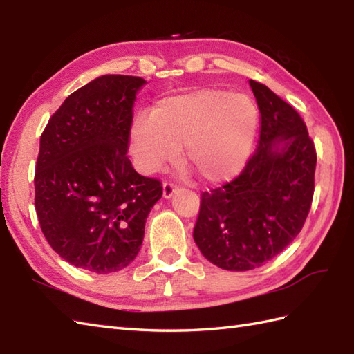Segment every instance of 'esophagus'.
Here are the masks:
<instances>
[{"label": "esophagus", "mask_w": 354, "mask_h": 354, "mask_svg": "<svg viewBox=\"0 0 354 354\" xmlns=\"http://www.w3.org/2000/svg\"><path fill=\"white\" fill-rule=\"evenodd\" d=\"M176 190H179V185H176L175 183H170V181H165L164 184H162V194H164V198H171L173 196V193H175Z\"/></svg>", "instance_id": "esophagus-1"}]
</instances>
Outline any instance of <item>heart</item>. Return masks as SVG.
I'll list each match as a JSON object with an SVG mask.
<instances>
[{"label": "heart", "mask_w": 354, "mask_h": 354, "mask_svg": "<svg viewBox=\"0 0 354 354\" xmlns=\"http://www.w3.org/2000/svg\"><path fill=\"white\" fill-rule=\"evenodd\" d=\"M260 114L245 94L202 88L156 102L149 117L131 127V152L145 173L173 161L184 145L185 160L209 183L237 176L252 153Z\"/></svg>", "instance_id": "obj_1"}]
</instances>
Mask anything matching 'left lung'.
<instances>
[{
    "label": "left lung",
    "instance_id": "8db88e82",
    "mask_svg": "<svg viewBox=\"0 0 354 354\" xmlns=\"http://www.w3.org/2000/svg\"><path fill=\"white\" fill-rule=\"evenodd\" d=\"M261 129L257 150L231 183L204 192L194 242L213 265L250 270L280 254L310 212L317 149L289 103L250 80Z\"/></svg>",
    "mask_w": 354,
    "mask_h": 354
}]
</instances>
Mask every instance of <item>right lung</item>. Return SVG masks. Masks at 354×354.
Returning a JSON list of instances; mask_svg holds the SVG:
<instances>
[{"label": "right lung", "instance_id": "right-lung-1", "mask_svg": "<svg viewBox=\"0 0 354 354\" xmlns=\"http://www.w3.org/2000/svg\"><path fill=\"white\" fill-rule=\"evenodd\" d=\"M141 77L109 74L73 93L41 135L35 208L48 245L73 266L117 272L137 254L161 181L127 158Z\"/></svg>", "mask_w": 354, "mask_h": 354}]
</instances>
